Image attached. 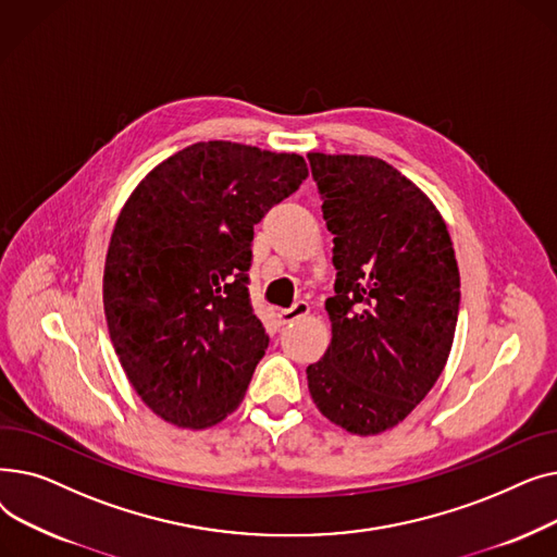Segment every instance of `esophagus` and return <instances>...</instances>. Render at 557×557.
<instances>
[{
	"label": "esophagus",
	"mask_w": 557,
	"mask_h": 557,
	"mask_svg": "<svg viewBox=\"0 0 557 557\" xmlns=\"http://www.w3.org/2000/svg\"><path fill=\"white\" fill-rule=\"evenodd\" d=\"M307 313H309V305L305 300H298V302H294V307L277 311V320H280V325H288V323H294V320H298Z\"/></svg>",
	"instance_id": "1"
}]
</instances>
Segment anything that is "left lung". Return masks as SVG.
<instances>
[{
    "label": "left lung",
    "mask_w": 557,
    "mask_h": 557,
    "mask_svg": "<svg viewBox=\"0 0 557 557\" xmlns=\"http://www.w3.org/2000/svg\"><path fill=\"white\" fill-rule=\"evenodd\" d=\"M336 269L332 345L307 368L327 420L374 435L399 424L441 376L454 343L460 275L433 202L388 162L309 153Z\"/></svg>",
    "instance_id": "1"
}]
</instances>
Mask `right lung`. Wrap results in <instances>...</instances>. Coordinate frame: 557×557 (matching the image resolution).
<instances>
[{"instance_id":"obj_1","label":"right lung","mask_w":557,"mask_h":557,"mask_svg":"<svg viewBox=\"0 0 557 557\" xmlns=\"http://www.w3.org/2000/svg\"><path fill=\"white\" fill-rule=\"evenodd\" d=\"M309 171L296 153L198 141L158 164L114 223L110 341L162 420L205 429L239 406L269 347L248 294L252 234Z\"/></svg>"}]
</instances>
